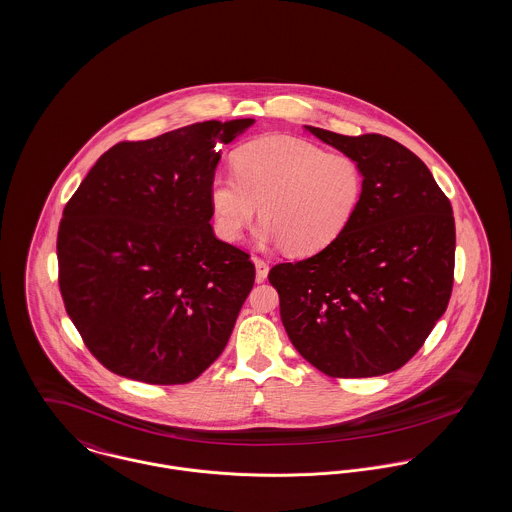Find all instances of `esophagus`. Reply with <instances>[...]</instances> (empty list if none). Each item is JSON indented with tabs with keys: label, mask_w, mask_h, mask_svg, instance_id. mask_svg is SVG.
I'll list each match as a JSON object with an SVG mask.
<instances>
[{
	"label": "esophagus",
	"mask_w": 512,
	"mask_h": 512,
	"mask_svg": "<svg viewBox=\"0 0 512 512\" xmlns=\"http://www.w3.org/2000/svg\"><path fill=\"white\" fill-rule=\"evenodd\" d=\"M253 263H255V278H257V282H263L267 275H269V265L263 259H259V257H253Z\"/></svg>",
	"instance_id": "obj_1"
}]
</instances>
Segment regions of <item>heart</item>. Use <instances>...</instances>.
Masks as SVG:
<instances>
[{"instance_id": "1", "label": "heart", "mask_w": 512, "mask_h": 512, "mask_svg": "<svg viewBox=\"0 0 512 512\" xmlns=\"http://www.w3.org/2000/svg\"><path fill=\"white\" fill-rule=\"evenodd\" d=\"M362 193L364 175L353 158L275 134L241 146L234 171H214L208 206L214 230L224 241L243 236L261 204L257 241L312 255L347 232Z\"/></svg>"}]
</instances>
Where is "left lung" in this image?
<instances>
[{
  "mask_svg": "<svg viewBox=\"0 0 512 512\" xmlns=\"http://www.w3.org/2000/svg\"><path fill=\"white\" fill-rule=\"evenodd\" d=\"M306 130L360 165L364 193L335 243L271 269L282 325L327 376L394 372L423 347L452 294L450 200L429 167L388 136Z\"/></svg>",
  "mask_w": 512,
  "mask_h": 512,
  "instance_id": "1",
  "label": "left lung"
}]
</instances>
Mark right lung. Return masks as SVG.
<instances>
[{"label":"right lung","mask_w":512,"mask_h":512,"mask_svg":"<svg viewBox=\"0 0 512 512\" xmlns=\"http://www.w3.org/2000/svg\"><path fill=\"white\" fill-rule=\"evenodd\" d=\"M253 118L206 120L105 152L64 208L60 292L111 372L187 384L228 345L255 282L249 255L210 226L220 144Z\"/></svg>","instance_id":"add662e5"}]
</instances>
